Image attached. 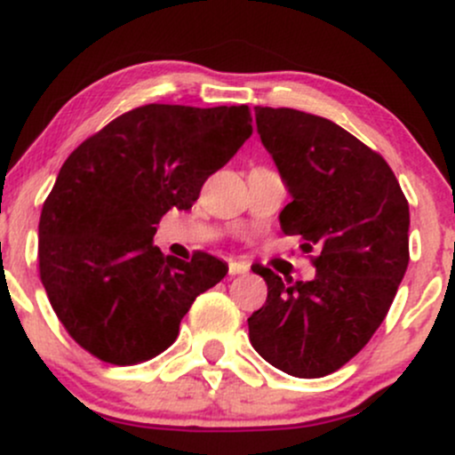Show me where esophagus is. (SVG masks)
<instances>
[{
    "label": "esophagus",
    "mask_w": 455,
    "mask_h": 455,
    "mask_svg": "<svg viewBox=\"0 0 455 455\" xmlns=\"http://www.w3.org/2000/svg\"><path fill=\"white\" fill-rule=\"evenodd\" d=\"M250 267L242 260H228V275H239V274H245Z\"/></svg>",
    "instance_id": "1"
}]
</instances>
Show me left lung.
<instances>
[{
    "label": "left lung",
    "mask_w": 455,
    "mask_h": 455,
    "mask_svg": "<svg viewBox=\"0 0 455 455\" xmlns=\"http://www.w3.org/2000/svg\"><path fill=\"white\" fill-rule=\"evenodd\" d=\"M257 130L291 192L284 235L316 250L310 282L254 265L267 299L248 318L265 362L318 379L351 362L374 336L409 267V201L383 156L325 117L254 107Z\"/></svg>",
    "instance_id": "1"
}]
</instances>
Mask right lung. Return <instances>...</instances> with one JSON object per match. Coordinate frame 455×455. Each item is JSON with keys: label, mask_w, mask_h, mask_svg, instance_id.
Segmentation results:
<instances>
[{"label": "right lung", "mask_w": 455, "mask_h": 455, "mask_svg": "<svg viewBox=\"0 0 455 455\" xmlns=\"http://www.w3.org/2000/svg\"><path fill=\"white\" fill-rule=\"evenodd\" d=\"M252 134L239 107L145 104L68 156L38 224L40 280L72 340L115 365L175 342L192 301L228 267L207 252L164 257L156 224L190 210L207 177Z\"/></svg>", "instance_id": "right-lung-1"}]
</instances>
